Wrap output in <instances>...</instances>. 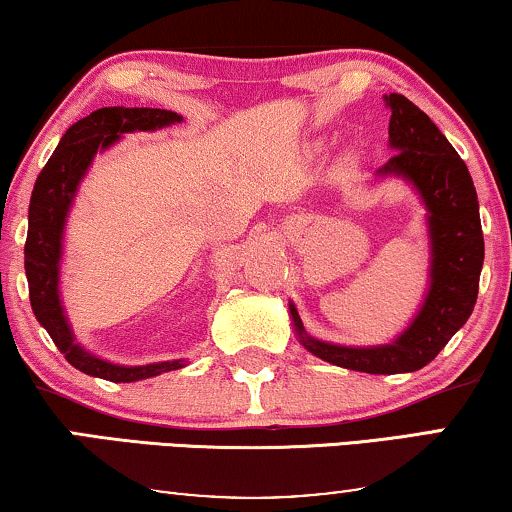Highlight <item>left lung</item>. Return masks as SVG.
Segmentation results:
<instances>
[{
    "mask_svg": "<svg viewBox=\"0 0 512 512\" xmlns=\"http://www.w3.org/2000/svg\"><path fill=\"white\" fill-rule=\"evenodd\" d=\"M384 102L391 111L389 146L396 153L377 174L408 181L426 207L431 265L424 303L394 342L377 347H345L312 338L289 303L293 328L307 352L333 366L370 375L412 373L436 359L471 317L485 261L478 193L466 163L408 97L391 93L384 95Z\"/></svg>",
    "mask_w": 512,
    "mask_h": 512,
    "instance_id": "8db88e82",
    "label": "left lung"
}]
</instances>
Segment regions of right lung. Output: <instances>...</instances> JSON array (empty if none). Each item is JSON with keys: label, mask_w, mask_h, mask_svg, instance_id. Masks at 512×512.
<instances>
[{"label": "right lung", "mask_w": 512, "mask_h": 512, "mask_svg": "<svg viewBox=\"0 0 512 512\" xmlns=\"http://www.w3.org/2000/svg\"><path fill=\"white\" fill-rule=\"evenodd\" d=\"M181 121L184 118L167 109H97L76 121L62 135L58 149L48 158L44 170L39 172L37 184H34L25 242V275L30 284L32 312L51 335L55 347L65 354V359L86 375L102 377L109 382H137L186 366L181 359L146 363V366H118V363L104 361L100 356L86 352L76 342L60 300V258L67 214L74 202L76 188L86 177L97 151L102 153L109 149L125 132L160 130Z\"/></svg>", "instance_id": "1"}]
</instances>
